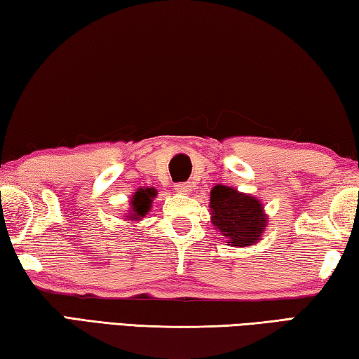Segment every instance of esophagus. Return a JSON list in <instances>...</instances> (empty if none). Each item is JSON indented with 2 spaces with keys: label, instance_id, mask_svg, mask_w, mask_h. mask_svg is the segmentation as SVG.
Listing matches in <instances>:
<instances>
[{
  "label": "esophagus",
  "instance_id": "esophagus-1",
  "mask_svg": "<svg viewBox=\"0 0 359 359\" xmlns=\"http://www.w3.org/2000/svg\"><path fill=\"white\" fill-rule=\"evenodd\" d=\"M175 190L180 194H190L193 191V185L190 182H182V184H175Z\"/></svg>",
  "mask_w": 359,
  "mask_h": 359
}]
</instances>
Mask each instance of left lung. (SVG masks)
Returning a JSON list of instances; mask_svg holds the SVG:
<instances>
[{"mask_svg": "<svg viewBox=\"0 0 359 359\" xmlns=\"http://www.w3.org/2000/svg\"><path fill=\"white\" fill-rule=\"evenodd\" d=\"M210 223L226 245L250 247L263 239L267 214L263 203L233 187L215 185L210 191Z\"/></svg>", "mask_w": 359, "mask_h": 359, "instance_id": "obj_1", "label": "left lung"}]
</instances>
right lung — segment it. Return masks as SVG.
Listing matches in <instances>:
<instances>
[{
    "mask_svg": "<svg viewBox=\"0 0 359 359\" xmlns=\"http://www.w3.org/2000/svg\"><path fill=\"white\" fill-rule=\"evenodd\" d=\"M156 198V190L154 187H141L133 193L130 199V210H126V220L130 222H141L142 218L149 214L151 209V203Z\"/></svg>",
    "mask_w": 359,
    "mask_h": 359,
    "instance_id": "obj_1",
    "label": "right lung"
}]
</instances>
